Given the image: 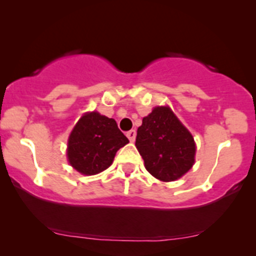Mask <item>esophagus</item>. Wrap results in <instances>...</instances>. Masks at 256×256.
<instances>
[{
    "label": "esophagus",
    "mask_w": 256,
    "mask_h": 256,
    "mask_svg": "<svg viewBox=\"0 0 256 256\" xmlns=\"http://www.w3.org/2000/svg\"><path fill=\"white\" fill-rule=\"evenodd\" d=\"M126 136H128V140L131 141V142H134L136 138V131L135 130H130L128 132H126Z\"/></svg>",
    "instance_id": "34e87169"
}]
</instances>
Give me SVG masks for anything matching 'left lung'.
<instances>
[{
	"mask_svg": "<svg viewBox=\"0 0 256 256\" xmlns=\"http://www.w3.org/2000/svg\"><path fill=\"white\" fill-rule=\"evenodd\" d=\"M135 146L147 171L164 182L182 177L194 164V140L167 106L154 108L142 118Z\"/></svg>",
	"mask_w": 256,
	"mask_h": 256,
	"instance_id": "1",
	"label": "left lung"
}]
</instances>
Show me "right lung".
Here are the masks:
<instances>
[{"label": "right lung", "mask_w": 256, "mask_h": 256, "mask_svg": "<svg viewBox=\"0 0 256 256\" xmlns=\"http://www.w3.org/2000/svg\"><path fill=\"white\" fill-rule=\"evenodd\" d=\"M128 142L114 118L85 114L68 140L69 164L82 174H96L112 164L116 152Z\"/></svg>", "instance_id": "right-lung-1"}]
</instances>
